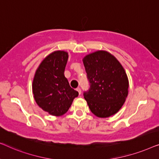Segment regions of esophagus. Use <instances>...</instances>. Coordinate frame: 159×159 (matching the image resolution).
<instances>
[{"label": "esophagus", "mask_w": 159, "mask_h": 159, "mask_svg": "<svg viewBox=\"0 0 159 159\" xmlns=\"http://www.w3.org/2000/svg\"><path fill=\"white\" fill-rule=\"evenodd\" d=\"M76 90H77V91L78 93H79V94H80V95L81 94V93H82V91H81V89H80V88H77V89H76Z\"/></svg>", "instance_id": "1"}]
</instances>
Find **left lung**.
I'll use <instances>...</instances> for the list:
<instances>
[{
	"label": "left lung",
	"instance_id": "1",
	"mask_svg": "<svg viewBox=\"0 0 159 159\" xmlns=\"http://www.w3.org/2000/svg\"><path fill=\"white\" fill-rule=\"evenodd\" d=\"M82 61L90 82L84 98L91 112L100 118L115 114L128 95L129 81L123 66L105 51L88 54Z\"/></svg>",
	"mask_w": 159,
	"mask_h": 159
}]
</instances>
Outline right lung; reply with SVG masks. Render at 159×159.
Listing matches in <instances>:
<instances>
[{
    "mask_svg": "<svg viewBox=\"0 0 159 159\" xmlns=\"http://www.w3.org/2000/svg\"><path fill=\"white\" fill-rule=\"evenodd\" d=\"M68 57V53L64 51L49 54L40 63L32 82L37 104L53 116H61L66 113L79 95L71 88L64 76Z\"/></svg>",
    "mask_w": 159,
    "mask_h": 159,
    "instance_id": "add662e5",
    "label": "right lung"
}]
</instances>
